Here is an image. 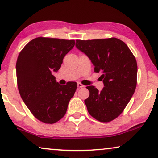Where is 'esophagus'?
<instances>
[{"instance_id": "obj_1", "label": "esophagus", "mask_w": 158, "mask_h": 158, "mask_svg": "<svg viewBox=\"0 0 158 158\" xmlns=\"http://www.w3.org/2000/svg\"><path fill=\"white\" fill-rule=\"evenodd\" d=\"M84 85L83 84H81V83H77V88H83Z\"/></svg>"}]
</instances>
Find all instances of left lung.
I'll use <instances>...</instances> for the list:
<instances>
[{
  "label": "left lung",
  "instance_id": "left-lung-1",
  "mask_svg": "<svg viewBox=\"0 0 158 158\" xmlns=\"http://www.w3.org/2000/svg\"><path fill=\"white\" fill-rule=\"evenodd\" d=\"M76 47L91 60L104 87L87 86L88 113L101 122H109L122 113L137 86V64L128 46L117 38L76 40Z\"/></svg>",
  "mask_w": 158,
  "mask_h": 158
}]
</instances>
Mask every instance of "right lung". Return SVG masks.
<instances>
[{
    "instance_id": "obj_1",
    "label": "right lung",
    "mask_w": 158,
    "mask_h": 158,
    "mask_svg": "<svg viewBox=\"0 0 158 158\" xmlns=\"http://www.w3.org/2000/svg\"><path fill=\"white\" fill-rule=\"evenodd\" d=\"M75 40L35 38L22 49L16 61L17 85L21 98L31 113L45 124H55L65 115L76 82L61 85L53 71L75 46Z\"/></svg>"
}]
</instances>
